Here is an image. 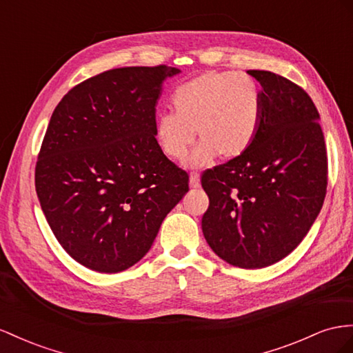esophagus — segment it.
I'll return each mask as SVG.
<instances>
[{
  "label": "esophagus",
  "instance_id": "34e87169",
  "mask_svg": "<svg viewBox=\"0 0 353 353\" xmlns=\"http://www.w3.org/2000/svg\"><path fill=\"white\" fill-rule=\"evenodd\" d=\"M190 187H192V188L200 187V175L197 172L190 174Z\"/></svg>",
  "mask_w": 353,
  "mask_h": 353
}]
</instances>
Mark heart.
Masks as SVG:
<instances>
[{
    "mask_svg": "<svg viewBox=\"0 0 353 353\" xmlns=\"http://www.w3.org/2000/svg\"><path fill=\"white\" fill-rule=\"evenodd\" d=\"M172 112L154 120V139L161 154L181 160L194 142L199 145L185 160L202 168L218 156L241 157L260 129L263 99L259 83L245 72H206L178 85L170 97Z\"/></svg>",
    "mask_w": 353,
    "mask_h": 353,
    "instance_id": "obj_1",
    "label": "heart"
}]
</instances>
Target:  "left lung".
I'll return each instance as SVG.
<instances>
[{"label": "left lung", "instance_id": "obj_1", "mask_svg": "<svg viewBox=\"0 0 353 353\" xmlns=\"http://www.w3.org/2000/svg\"><path fill=\"white\" fill-rule=\"evenodd\" d=\"M260 81V129L241 157L208 169L202 230L212 251L241 269L268 268L307 234L327 194L328 161L319 112L300 85L270 71Z\"/></svg>", "mask_w": 353, "mask_h": 353}]
</instances>
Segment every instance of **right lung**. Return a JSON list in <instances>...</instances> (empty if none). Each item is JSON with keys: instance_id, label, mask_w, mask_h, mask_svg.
I'll return each instance as SVG.
<instances>
[{"instance_id": "right-lung-1", "label": "right lung", "mask_w": 353, "mask_h": 353, "mask_svg": "<svg viewBox=\"0 0 353 353\" xmlns=\"http://www.w3.org/2000/svg\"><path fill=\"white\" fill-rule=\"evenodd\" d=\"M178 72L166 65L101 72L72 88L52 114L35 190L56 239L84 268H132L188 192L187 172L154 139L161 83Z\"/></svg>"}]
</instances>
